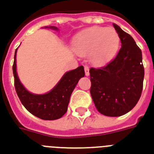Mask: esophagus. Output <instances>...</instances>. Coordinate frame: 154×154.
Masks as SVG:
<instances>
[{"mask_svg": "<svg viewBox=\"0 0 154 154\" xmlns=\"http://www.w3.org/2000/svg\"><path fill=\"white\" fill-rule=\"evenodd\" d=\"M84 70H85L86 76H89L90 73H89V68H88V66H85V67H84Z\"/></svg>", "mask_w": 154, "mask_h": 154, "instance_id": "34e87169", "label": "esophagus"}]
</instances>
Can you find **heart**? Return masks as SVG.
I'll return each mask as SVG.
<instances>
[{"label":"heart","instance_id":"1","mask_svg":"<svg viewBox=\"0 0 154 154\" xmlns=\"http://www.w3.org/2000/svg\"><path fill=\"white\" fill-rule=\"evenodd\" d=\"M120 43V35L114 28L94 26L77 34L73 41L72 50L81 57L88 55L92 63L100 66L113 58Z\"/></svg>","mask_w":154,"mask_h":154}]
</instances>
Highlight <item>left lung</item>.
<instances>
[{"label":"left lung","instance_id":"obj_1","mask_svg":"<svg viewBox=\"0 0 154 154\" xmlns=\"http://www.w3.org/2000/svg\"><path fill=\"white\" fill-rule=\"evenodd\" d=\"M121 48L111 63L90 69L91 96L97 110L107 116H120L131 111L141 95L145 71L142 54L131 35L116 24Z\"/></svg>","mask_w":154,"mask_h":154}]
</instances>
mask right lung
Segmentation results:
<instances>
[{
  "mask_svg": "<svg viewBox=\"0 0 154 154\" xmlns=\"http://www.w3.org/2000/svg\"><path fill=\"white\" fill-rule=\"evenodd\" d=\"M58 31L55 26H45ZM17 51L14 54L13 71L17 94L24 107L37 117L46 120L59 119L66 112L71 93L79 80L84 77L85 72L83 66L64 74L58 83L50 91L45 94H34L29 91L20 81L17 71Z\"/></svg>",
  "mask_w": 154,
  "mask_h": 154,
  "instance_id": "obj_1",
  "label": "right lung"
}]
</instances>
